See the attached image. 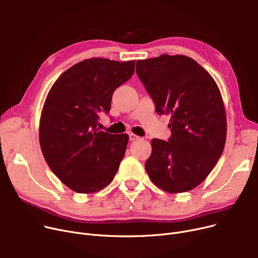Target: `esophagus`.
I'll return each instance as SVG.
<instances>
[{
    "instance_id": "obj_1",
    "label": "esophagus",
    "mask_w": 258,
    "mask_h": 258,
    "mask_svg": "<svg viewBox=\"0 0 258 258\" xmlns=\"http://www.w3.org/2000/svg\"><path fill=\"white\" fill-rule=\"evenodd\" d=\"M130 140L131 141H135V140H138V139H140V137L139 136H137V135H135V134H133V133H131L130 135Z\"/></svg>"
}]
</instances>
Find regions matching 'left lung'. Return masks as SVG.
Segmentation results:
<instances>
[{"label":"left lung","mask_w":258,"mask_h":258,"mask_svg":"<svg viewBox=\"0 0 258 258\" xmlns=\"http://www.w3.org/2000/svg\"><path fill=\"white\" fill-rule=\"evenodd\" d=\"M136 72L156 111L170 115L171 137L153 139L145 169L162 190L180 194L204 181L218 163L227 136L225 105L212 76L191 57L137 60Z\"/></svg>","instance_id":"left-lung-1"}]
</instances>
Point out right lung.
I'll list each match as a JSON object with an SVG mask.
<instances>
[{"label": "right lung", "instance_id": "1", "mask_svg": "<svg viewBox=\"0 0 258 258\" xmlns=\"http://www.w3.org/2000/svg\"><path fill=\"white\" fill-rule=\"evenodd\" d=\"M135 60L94 57L63 72L50 89L39 120V144L50 169L77 194L110 184L123 159L128 135L97 128L114 91L134 74Z\"/></svg>", "mask_w": 258, "mask_h": 258}]
</instances>
